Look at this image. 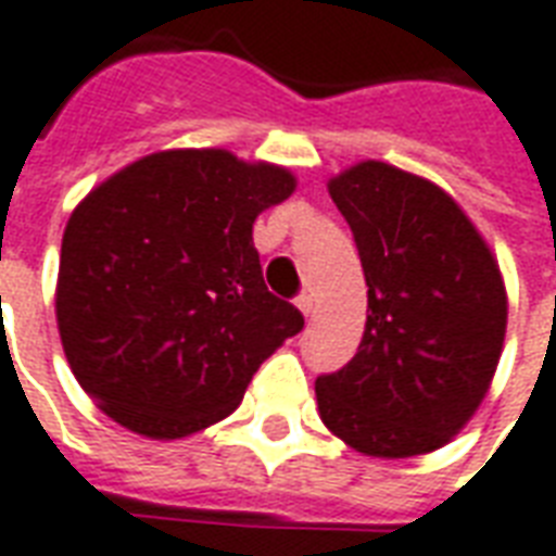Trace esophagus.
I'll use <instances>...</instances> for the list:
<instances>
[{"label": "esophagus", "instance_id": "esophagus-1", "mask_svg": "<svg viewBox=\"0 0 556 556\" xmlns=\"http://www.w3.org/2000/svg\"><path fill=\"white\" fill-rule=\"evenodd\" d=\"M298 306H300V312L306 315V318H312V309H315V298H312L309 291H303V294L298 298Z\"/></svg>", "mask_w": 556, "mask_h": 556}]
</instances>
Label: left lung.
Returning <instances> with one entry per match:
<instances>
[{"instance_id": "obj_1", "label": "left lung", "mask_w": 556, "mask_h": 556, "mask_svg": "<svg viewBox=\"0 0 556 556\" xmlns=\"http://www.w3.org/2000/svg\"><path fill=\"white\" fill-rule=\"evenodd\" d=\"M368 286L359 351L315 380L324 427L365 456L445 447L483 404L507 332L501 267L435 182L365 159L327 182Z\"/></svg>"}]
</instances>
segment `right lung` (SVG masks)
Masks as SVG:
<instances>
[{
    "label": "right lung",
    "instance_id": "right-lung-1",
    "mask_svg": "<svg viewBox=\"0 0 556 556\" xmlns=\"http://www.w3.org/2000/svg\"><path fill=\"white\" fill-rule=\"evenodd\" d=\"M294 188L282 164L185 147L126 164L73 208L55 320L70 371L109 418L159 442L200 433L303 330L253 247L256 217Z\"/></svg>",
    "mask_w": 556,
    "mask_h": 556
}]
</instances>
